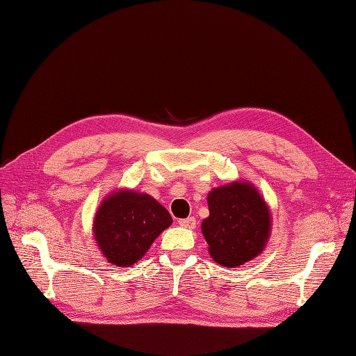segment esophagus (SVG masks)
Here are the masks:
<instances>
[{
    "label": "esophagus",
    "instance_id": "esophagus-1",
    "mask_svg": "<svg viewBox=\"0 0 356 356\" xmlns=\"http://www.w3.org/2000/svg\"><path fill=\"white\" fill-rule=\"evenodd\" d=\"M178 224L181 225V227H186V229H195V227H196V218H195V217L181 218V220H178Z\"/></svg>",
    "mask_w": 356,
    "mask_h": 356
}]
</instances>
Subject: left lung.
<instances>
[{
    "instance_id": "obj_1",
    "label": "left lung",
    "mask_w": 356,
    "mask_h": 356,
    "mask_svg": "<svg viewBox=\"0 0 356 356\" xmlns=\"http://www.w3.org/2000/svg\"><path fill=\"white\" fill-rule=\"evenodd\" d=\"M208 207L209 217L202 221V233L215 261L236 267L263 252L272 218L266 200L251 182L234 181L211 190Z\"/></svg>"
}]
</instances>
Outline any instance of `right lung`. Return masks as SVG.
Segmentation results:
<instances>
[{
  "label": "right lung",
  "instance_id": "add662e5",
  "mask_svg": "<svg viewBox=\"0 0 356 356\" xmlns=\"http://www.w3.org/2000/svg\"><path fill=\"white\" fill-rule=\"evenodd\" d=\"M170 224L169 212L154 197L124 188L113 191L101 203L93 220V236L106 261L131 267Z\"/></svg>",
  "mask_w": 356,
  "mask_h": 356
}]
</instances>
